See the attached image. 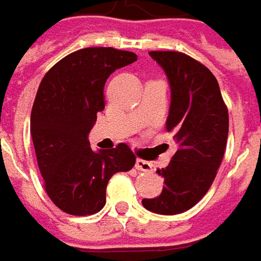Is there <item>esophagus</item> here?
Instances as JSON below:
<instances>
[{"label": "esophagus", "instance_id": "1", "mask_svg": "<svg viewBox=\"0 0 261 261\" xmlns=\"http://www.w3.org/2000/svg\"><path fill=\"white\" fill-rule=\"evenodd\" d=\"M135 167H137L138 170H142V172H151V170H152V164H151L150 162L141 160V159H138L137 160Z\"/></svg>", "mask_w": 261, "mask_h": 261}]
</instances>
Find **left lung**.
<instances>
[{"label": "left lung", "mask_w": 261, "mask_h": 261, "mask_svg": "<svg viewBox=\"0 0 261 261\" xmlns=\"http://www.w3.org/2000/svg\"><path fill=\"white\" fill-rule=\"evenodd\" d=\"M167 76L170 109L167 132L177 151L166 169L162 194L144 198L142 205L157 215H179L194 207L210 189L223 160L229 132L228 109L215 74L200 61L177 51H151Z\"/></svg>", "instance_id": "1"}]
</instances>
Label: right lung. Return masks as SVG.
Segmentation results:
<instances>
[{
    "label": "right lung",
    "mask_w": 261,
    "mask_h": 261,
    "mask_svg": "<svg viewBox=\"0 0 261 261\" xmlns=\"http://www.w3.org/2000/svg\"><path fill=\"white\" fill-rule=\"evenodd\" d=\"M137 59L130 51L84 48L54 64L38 88L31 135L46 194L64 213H98L106 205L111 176L135 164V154L126 144L92 151L88 135L104 110L109 76Z\"/></svg>",
    "instance_id": "right-lung-1"
}]
</instances>
